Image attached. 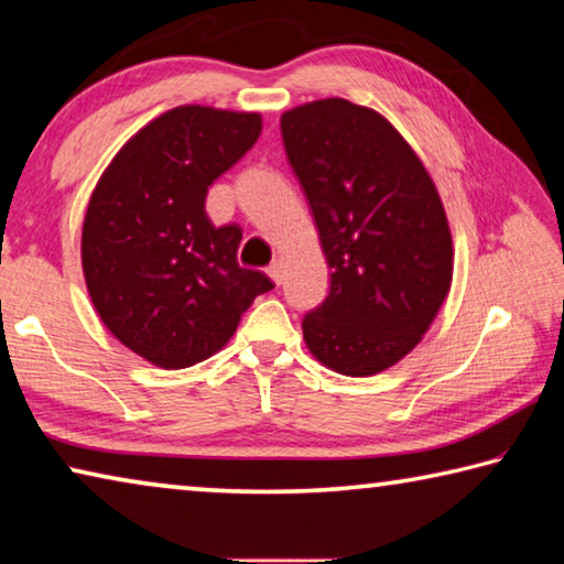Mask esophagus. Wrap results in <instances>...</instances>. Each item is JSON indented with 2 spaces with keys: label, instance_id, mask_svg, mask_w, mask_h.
<instances>
[{
  "label": "esophagus",
  "instance_id": "34e87169",
  "mask_svg": "<svg viewBox=\"0 0 564 564\" xmlns=\"http://www.w3.org/2000/svg\"><path fill=\"white\" fill-rule=\"evenodd\" d=\"M267 274L272 276L274 284H282V280H284V264L280 260H274L270 267H267Z\"/></svg>",
  "mask_w": 564,
  "mask_h": 564
}]
</instances>
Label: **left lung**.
<instances>
[{"label": "left lung", "instance_id": "left-lung-1", "mask_svg": "<svg viewBox=\"0 0 564 564\" xmlns=\"http://www.w3.org/2000/svg\"><path fill=\"white\" fill-rule=\"evenodd\" d=\"M280 127L329 264L304 343L335 372H382L412 352L449 292L452 237L435 182L382 115L347 99L294 107Z\"/></svg>", "mask_w": 564, "mask_h": 564}]
</instances>
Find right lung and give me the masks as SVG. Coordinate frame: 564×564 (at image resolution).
<instances>
[{
  "instance_id": "1",
  "label": "right lung",
  "mask_w": 564,
  "mask_h": 564,
  "mask_svg": "<svg viewBox=\"0 0 564 564\" xmlns=\"http://www.w3.org/2000/svg\"><path fill=\"white\" fill-rule=\"evenodd\" d=\"M262 117L177 107L140 129L101 174L82 229L89 297L147 362L182 369L229 343L270 276L242 270V229L215 227L209 184L252 150Z\"/></svg>"
}]
</instances>
